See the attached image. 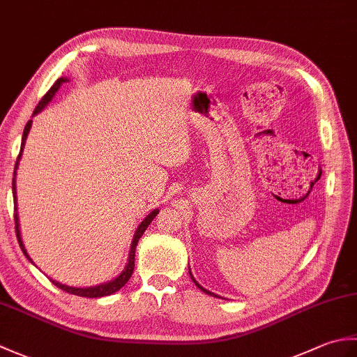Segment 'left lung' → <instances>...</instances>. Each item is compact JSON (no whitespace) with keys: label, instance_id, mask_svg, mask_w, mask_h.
Segmentation results:
<instances>
[{"label":"left lung","instance_id":"obj_1","mask_svg":"<svg viewBox=\"0 0 357 357\" xmlns=\"http://www.w3.org/2000/svg\"><path fill=\"white\" fill-rule=\"evenodd\" d=\"M188 273H190V278H192V280H193V282H195V285L199 288V290H201V291H204V293H206V294H210V296H215V298H221V296H218V294H215V293H211V291H208V290H207V288H204L202 285H199V282H198V280H196V279L193 278V275H192V271H190V268H188Z\"/></svg>","mask_w":357,"mask_h":357}]
</instances>
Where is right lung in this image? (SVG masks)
<instances>
[{"mask_svg":"<svg viewBox=\"0 0 357 357\" xmlns=\"http://www.w3.org/2000/svg\"><path fill=\"white\" fill-rule=\"evenodd\" d=\"M69 81V78H59L56 79L55 84H53L50 87V90L47 93H45L43 96V100L40 101V104L36 105V109L33 110V115L32 116H36L38 113L43 112L45 105H47L52 98L55 96V93L59 90V87L63 86V82H67ZM32 119H29V123L26 124L24 127V132H22V138H21V149H20V155H18V159H17V164H15V172H13V181H12V193H13V207H15V230H17V238H18V242H20V247L22 250V253H24V256L27 257V259L33 264V261L30 259V256L27 255V250L24 247V244H22V238H21V230H20V219H18V206H17V181H15V178H17V170H18V165H20V159H21V155H22V150H24V146H26V139H27V135L30 132V127H32ZM159 213V210L155 208L151 210L150 213L142 219L141 224L138 225V229H136L135 234H133V239H132V244H130V252H128V257H127V264L124 270L119 273V275L115 278L109 280V282H102L100 285H93V287H70V285H66V284H61L58 282V280L55 279H50L53 285H56L58 288H61V290L70 293V294H77V296H82V298H102V296H109V294H113L115 291L121 290L127 282L128 279H130L132 273H133V268H135V252H136V245H138V241L141 239V236L144 234V231L147 230V227L150 225V222L153 221V219L156 218V215ZM35 265V264H33Z\"/></svg>","mask_w":357,"mask_h":357,"instance_id":"add662e5","label":"right lung"}]
</instances>
